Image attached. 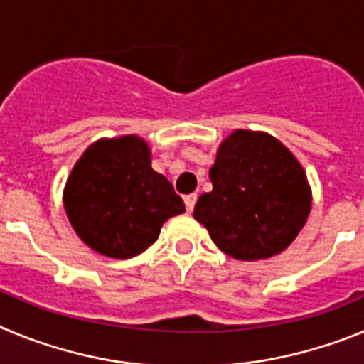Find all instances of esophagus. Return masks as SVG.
I'll return each instance as SVG.
<instances>
[{"instance_id": "obj_1", "label": "esophagus", "mask_w": 364, "mask_h": 364, "mask_svg": "<svg viewBox=\"0 0 364 364\" xmlns=\"http://www.w3.org/2000/svg\"><path fill=\"white\" fill-rule=\"evenodd\" d=\"M184 204L186 210L191 213V211L195 210V204H197V195H188V197H184Z\"/></svg>"}]
</instances>
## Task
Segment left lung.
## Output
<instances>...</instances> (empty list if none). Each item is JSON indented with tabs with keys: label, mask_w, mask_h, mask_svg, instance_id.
<instances>
[{
	"label": "left lung",
	"mask_w": 364,
	"mask_h": 364,
	"mask_svg": "<svg viewBox=\"0 0 364 364\" xmlns=\"http://www.w3.org/2000/svg\"><path fill=\"white\" fill-rule=\"evenodd\" d=\"M210 178L213 189L198 197L193 217L233 259L252 262L279 255L306 224L311 210L306 173L297 156L264 131L228 134Z\"/></svg>",
	"instance_id": "obj_1"
}]
</instances>
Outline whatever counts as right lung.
Instances as JSON below:
<instances>
[{
	"label": "right lung",
	"instance_id": "right-lung-1",
	"mask_svg": "<svg viewBox=\"0 0 364 364\" xmlns=\"http://www.w3.org/2000/svg\"><path fill=\"white\" fill-rule=\"evenodd\" d=\"M63 208L80 239L111 259L144 253L164 222L186 211L171 182L151 167V147L138 134L87 147L67 176Z\"/></svg>",
	"mask_w": 364,
	"mask_h": 364
}]
</instances>
